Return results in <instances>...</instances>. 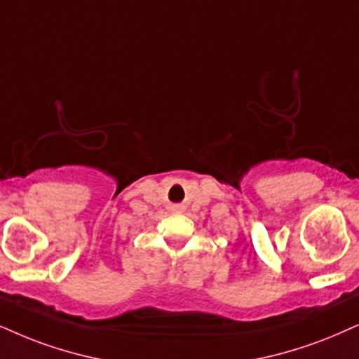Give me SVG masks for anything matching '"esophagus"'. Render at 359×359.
I'll return each mask as SVG.
<instances>
[{
  "label": "esophagus",
  "mask_w": 359,
  "mask_h": 359,
  "mask_svg": "<svg viewBox=\"0 0 359 359\" xmlns=\"http://www.w3.org/2000/svg\"><path fill=\"white\" fill-rule=\"evenodd\" d=\"M170 210H172V212H180V207H179V205H172Z\"/></svg>",
  "instance_id": "34e87169"
}]
</instances>
